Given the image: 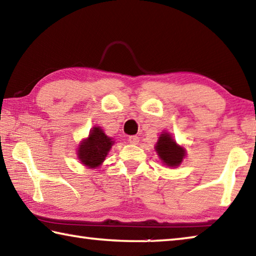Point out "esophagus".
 <instances>
[{
	"label": "esophagus",
	"mask_w": 256,
	"mask_h": 256,
	"mask_svg": "<svg viewBox=\"0 0 256 256\" xmlns=\"http://www.w3.org/2000/svg\"><path fill=\"white\" fill-rule=\"evenodd\" d=\"M138 141H140V138H138V136H132L128 138V142L131 144H138Z\"/></svg>",
	"instance_id": "34e87169"
}]
</instances>
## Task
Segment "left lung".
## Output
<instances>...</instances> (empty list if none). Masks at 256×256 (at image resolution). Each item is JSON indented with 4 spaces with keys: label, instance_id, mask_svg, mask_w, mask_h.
I'll use <instances>...</instances> for the list:
<instances>
[{
    "label": "left lung",
    "instance_id": "left-lung-1",
    "mask_svg": "<svg viewBox=\"0 0 256 256\" xmlns=\"http://www.w3.org/2000/svg\"><path fill=\"white\" fill-rule=\"evenodd\" d=\"M154 150L162 162L167 167H178L186 157V149L177 144L172 134L166 131L162 132L159 136Z\"/></svg>",
    "mask_w": 256,
    "mask_h": 256
}]
</instances>
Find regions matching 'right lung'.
Instances as JSON below:
<instances>
[{"instance_id":"right-lung-1","label":"right lung","mask_w":256,"mask_h":256,"mask_svg":"<svg viewBox=\"0 0 256 256\" xmlns=\"http://www.w3.org/2000/svg\"><path fill=\"white\" fill-rule=\"evenodd\" d=\"M114 144V138L106 136L100 126H94L90 130L89 136L82 138L78 146V159L84 166L96 170L105 162Z\"/></svg>"}]
</instances>
